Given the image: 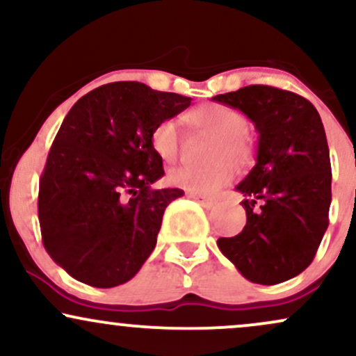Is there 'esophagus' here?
Listing matches in <instances>:
<instances>
[{
    "mask_svg": "<svg viewBox=\"0 0 356 356\" xmlns=\"http://www.w3.org/2000/svg\"><path fill=\"white\" fill-rule=\"evenodd\" d=\"M189 195L192 199H195L199 204H202L204 207H212L216 204L214 197H209V195H202V194H194V192H189Z\"/></svg>",
    "mask_w": 356,
    "mask_h": 356,
    "instance_id": "obj_1",
    "label": "esophagus"
}]
</instances>
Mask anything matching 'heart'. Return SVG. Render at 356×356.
Segmentation results:
<instances>
[{
    "mask_svg": "<svg viewBox=\"0 0 356 356\" xmlns=\"http://www.w3.org/2000/svg\"><path fill=\"white\" fill-rule=\"evenodd\" d=\"M184 120L194 132L216 137L209 167L177 165L167 174V181L175 187L211 194L227 186L236 175V165L248 167L254 161L256 142L248 129V117L229 105L206 104L189 110ZM154 152L164 162H174L181 154V132L174 120L167 118L154 127L150 134Z\"/></svg>",
    "mask_w": 356,
    "mask_h": 356,
    "instance_id": "b5f03b06",
    "label": "heart"
}]
</instances>
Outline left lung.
Masks as SVG:
<instances>
[{"label": "left lung", "mask_w": 356, "mask_h": 356, "mask_svg": "<svg viewBox=\"0 0 356 356\" xmlns=\"http://www.w3.org/2000/svg\"><path fill=\"white\" fill-rule=\"evenodd\" d=\"M259 134L256 165L236 189L246 226L218 246L246 280L277 284L312 264L328 227L332 164L325 127L312 102L268 85L216 95Z\"/></svg>", "instance_id": "obj_1"}]
</instances>
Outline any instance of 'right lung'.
Instances as JSON below:
<instances>
[{"mask_svg":"<svg viewBox=\"0 0 356 356\" xmlns=\"http://www.w3.org/2000/svg\"><path fill=\"white\" fill-rule=\"evenodd\" d=\"M191 100L113 81L70 108L40 179L38 219L44 249L72 277L113 288L154 251L165 207L184 191L152 187L164 167L150 134Z\"/></svg>","mask_w":356,"mask_h":356,"instance_id":"add662e5","label":"right lung"}]
</instances>
